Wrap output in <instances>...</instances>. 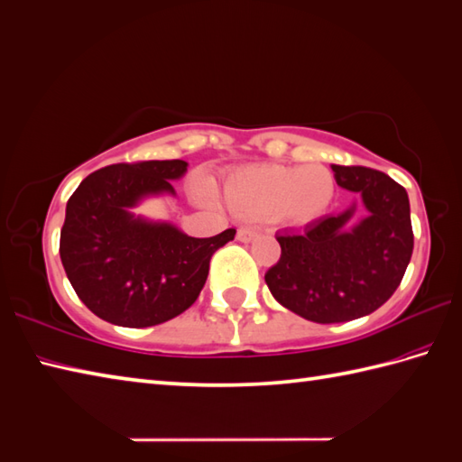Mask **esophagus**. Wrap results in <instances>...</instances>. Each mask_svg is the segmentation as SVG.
Here are the masks:
<instances>
[{"instance_id": "1", "label": "esophagus", "mask_w": 462, "mask_h": 462, "mask_svg": "<svg viewBox=\"0 0 462 462\" xmlns=\"http://www.w3.org/2000/svg\"><path fill=\"white\" fill-rule=\"evenodd\" d=\"M257 235H259V231H254V229H251V227H241V229L237 231V239H239L241 243H251L253 239H257Z\"/></svg>"}]
</instances>
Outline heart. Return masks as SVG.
<instances>
[{
	"label": "heart",
	"instance_id": "heart-1",
	"mask_svg": "<svg viewBox=\"0 0 462 462\" xmlns=\"http://www.w3.org/2000/svg\"><path fill=\"white\" fill-rule=\"evenodd\" d=\"M336 191L332 171L310 166L263 163L231 171L223 181V198L229 208L247 219L281 217L294 225L312 223L330 208ZM211 199V193L203 189Z\"/></svg>",
	"mask_w": 462,
	"mask_h": 462
}]
</instances>
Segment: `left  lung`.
Here are the masks:
<instances>
[{
    "label": "left lung",
    "mask_w": 462,
    "mask_h": 462,
    "mask_svg": "<svg viewBox=\"0 0 462 462\" xmlns=\"http://www.w3.org/2000/svg\"><path fill=\"white\" fill-rule=\"evenodd\" d=\"M337 186L357 193L365 217L347 227L356 205L302 231L276 235L281 259L264 274L284 309L318 324L347 322L377 310L402 282L413 253L403 186L364 166H332Z\"/></svg>",
    "instance_id": "8db88e82"
}]
</instances>
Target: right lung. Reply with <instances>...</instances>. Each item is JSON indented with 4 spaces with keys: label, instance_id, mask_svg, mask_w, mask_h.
Masks as SVG:
<instances>
[{
    "label": "right lung",
    "instance_id": "1",
    "mask_svg": "<svg viewBox=\"0 0 462 462\" xmlns=\"http://www.w3.org/2000/svg\"><path fill=\"white\" fill-rule=\"evenodd\" d=\"M183 160L115 163L90 173L67 201L60 261L87 309L126 328L168 322L198 300L213 253L235 229L188 237L171 223L134 217L128 209L148 196L176 193Z\"/></svg>",
    "mask_w": 462,
    "mask_h": 462
}]
</instances>
